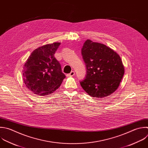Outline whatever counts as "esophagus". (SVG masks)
<instances>
[{"instance_id": "34e87169", "label": "esophagus", "mask_w": 148, "mask_h": 148, "mask_svg": "<svg viewBox=\"0 0 148 148\" xmlns=\"http://www.w3.org/2000/svg\"><path fill=\"white\" fill-rule=\"evenodd\" d=\"M75 72H74V71H71L70 73H69V74H67V75H66V76H67V77L73 76H74V75H75Z\"/></svg>"}]
</instances>
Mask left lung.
<instances>
[{
  "instance_id": "1",
  "label": "left lung",
  "mask_w": 148,
  "mask_h": 148,
  "mask_svg": "<svg viewBox=\"0 0 148 148\" xmlns=\"http://www.w3.org/2000/svg\"><path fill=\"white\" fill-rule=\"evenodd\" d=\"M82 55L86 67V77L80 82L83 90L94 98L114 92L124 73L120 56L106 46L90 40L84 42Z\"/></svg>"
}]
</instances>
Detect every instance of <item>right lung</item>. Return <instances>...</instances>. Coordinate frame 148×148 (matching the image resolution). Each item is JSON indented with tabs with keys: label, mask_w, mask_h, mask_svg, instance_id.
<instances>
[{
	"label": "right lung",
	"mask_w": 148,
	"mask_h": 148,
	"mask_svg": "<svg viewBox=\"0 0 148 148\" xmlns=\"http://www.w3.org/2000/svg\"><path fill=\"white\" fill-rule=\"evenodd\" d=\"M60 43L46 45L35 50L23 68L27 87L38 95L53 93L61 84L65 75L54 54Z\"/></svg>",
	"instance_id": "add662e5"
}]
</instances>
